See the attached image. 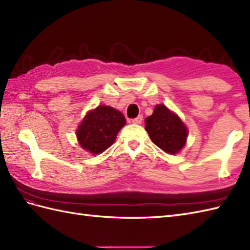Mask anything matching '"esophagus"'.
Instances as JSON below:
<instances>
[{"label": "esophagus", "mask_w": 250, "mask_h": 250, "mask_svg": "<svg viewBox=\"0 0 250 250\" xmlns=\"http://www.w3.org/2000/svg\"><path fill=\"white\" fill-rule=\"evenodd\" d=\"M142 120H143V116H137L136 118H133V119H132L131 121H132V124H136V125H139V124H141Z\"/></svg>", "instance_id": "esophagus-1"}]
</instances>
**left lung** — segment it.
I'll list each match as a JSON object with an SVG mask.
<instances>
[{
    "mask_svg": "<svg viewBox=\"0 0 250 250\" xmlns=\"http://www.w3.org/2000/svg\"><path fill=\"white\" fill-rule=\"evenodd\" d=\"M145 124L153 144L163 151L174 155L185 146L188 136L187 128L166 105H157L152 115L145 119Z\"/></svg>",
    "mask_w": 250,
    "mask_h": 250,
    "instance_id": "8db88e82",
    "label": "left lung"
}]
</instances>
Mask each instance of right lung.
Wrapping results in <instances>:
<instances>
[{"label": "right lung", "instance_id": "obj_1", "mask_svg": "<svg viewBox=\"0 0 250 250\" xmlns=\"http://www.w3.org/2000/svg\"><path fill=\"white\" fill-rule=\"evenodd\" d=\"M125 125V118L120 111L110 106H99L84 117L77 130V139L83 149L98 155L113 144Z\"/></svg>", "mask_w": 250, "mask_h": 250}]
</instances>
